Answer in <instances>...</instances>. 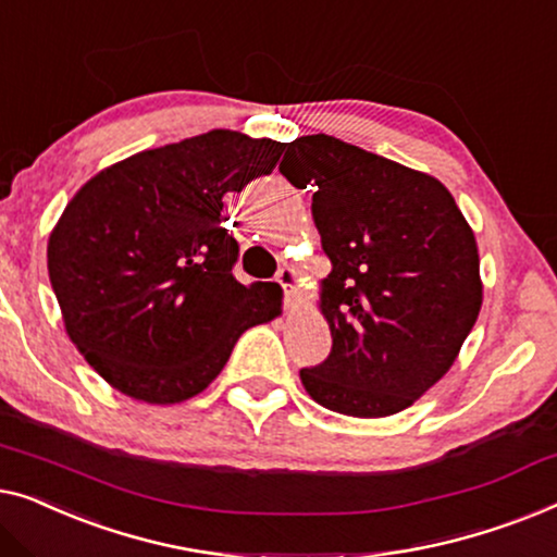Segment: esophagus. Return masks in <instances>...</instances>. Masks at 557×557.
Instances as JSON below:
<instances>
[{"label": "esophagus", "mask_w": 557, "mask_h": 557, "mask_svg": "<svg viewBox=\"0 0 557 557\" xmlns=\"http://www.w3.org/2000/svg\"><path fill=\"white\" fill-rule=\"evenodd\" d=\"M275 280L282 285V289H285V293L289 295L295 289V285H297V272L293 268H282V270H277V277Z\"/></svg>", "instance_id": "obj_1"}]
</instances>
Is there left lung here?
Masks as SVG:
<instances>
[{"instance_id":"1","label":"left lung","mask_w":557,"mask_h":557,"mask_svg":"<svg viewBox=\"0 0 557 557\" xmlns=\"http://www.w3.org/2000/svg\"><path fill=\"white\" fill-rule=\"evenodd\" d=\"M280 174L312 189L333 262L320 295L333 348L302 368L305 391L346 417L404 411L449 371L480 315L467 219L434 176L325 133L287 144Z\"/></svg>"}]
</instances>
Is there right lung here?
Returning a JSON list of instances; mask_svg holds the SVG:
<instances>
[{
	"mask_svg": "<svg viewBox=\"0 0 557 557\" xmlns=\"http://www.w3.org/2000/svg\"><path fill=\"white\" fill-rule=\"evenodd\" d=\"M285 144L209 131L92 176L62 211L47 270L70 341L121 391L178 404L209 386L239 335L280 312L275 282L234 277L224 197L268 176Z\"/></svg>",
	"mask_w": 557,
	"mask_h": 557,
	"instance_id": "add662e5",
	"label": "right lung"
}]
</instances>
